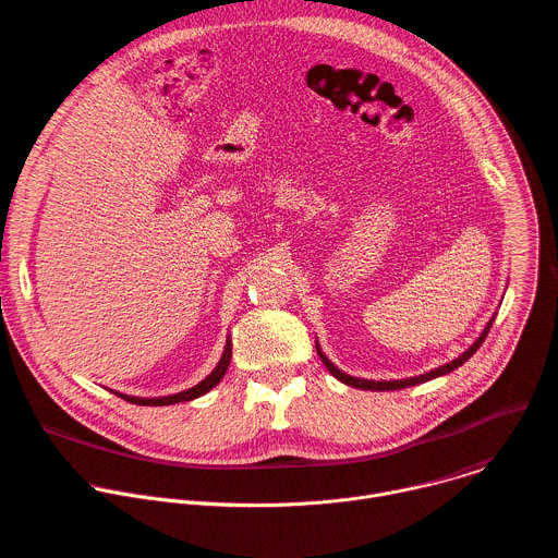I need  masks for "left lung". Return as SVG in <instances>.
I'll list each match as a JSON object with an SVG mask.
<instances>
[{"mask_svg": "<svg viewBox=\"0 0 558 558\" xmlns=\"http://www.w3.org/2000/svg\"><path fill=\"white\" fill-rule=\"evenodd\" d=\"M493 322H495V315L488 319V324L484 326V330L480 332V337L460 354V356H456L453 361H449V363H445V365H438V367H434V369H429V373H423V375H418V377H410V379H392V381H373V379H359V377H350V375H345L343 369H339L324 352H322V348H319V343L315 341V348H317V354H319V359L324 361V365L328 367V373L337 379V381H341V384H345V386H352V388H359V390H369V392H388V390H403V388H410V386H418V384H425V381H432V379H438V377H442V375H449V373H453V369H458L464 361H469L475 352H477V348L482 345V341L486 339V335H488V330H490V326H493Z\"/></svg>", "mask_w": 558, "mask_h": 558, "instance_id": "8db88e82", "label": "left lung"}]
</instances>
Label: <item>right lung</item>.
<instances>
[{"instance_id": "obj_1", "label": "right lung", "mask_w": 558, "mask_h": 558, "mask_svg": "<svg viewBox=\"0 0 558 558\" xmlns=\"http://www.w3.org/2000/svg\"><path fill=\"white\" fill-rule=\"evenodd\" d=\"M230 359H232V339H230V335H228V339H226V348H223V354H221V359H219V363H217V367L213 369V373L204 379V381H199L195 388H191V390H183V392H177V395H168V397H155V399H144V397H131V395H122V392H113V395H118L120 399H124V401H129V403H133V405H150V408H157V405H174V403H185V401H193V399H199V397H204L206 392H210L223 377H226V373H228V367H230Z\"/></svg>"}]
</instances>
